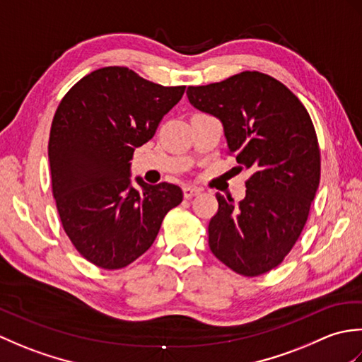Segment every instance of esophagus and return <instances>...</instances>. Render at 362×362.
<instances>
[{"label":"esophagus","instance_id":"34e87169","mask_svg":"<svg viewBox=\"0 0 362 362\" xmlns=\"http://www.w3.org/2000/svg\"><path fill=\"white\" fill-rule=\"evenodd\" d=\"M201 193V188H196V187H183V197L185 199H191L197 196Z\"/></svg>","mask_w":362,"mask_h":362}]
</instances>
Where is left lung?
Here are the masks:
<instances>
[{
	"mask_svg": "<svg viewBox=\"0 0 362 362\" xmlns=\"http://www.w3.org/2000/svg\"><path fill=\"white\" fill-rule=\"evenodd\" d=\"M187 95L222 121L228 156L250 171L241 202L216 194L210 249L236 274L263 275L294 247L319 187L320 149L310 113L284 83L259 71L188 87Z\"/></svg>",
	"mask_w": 362,
	"mask_h": 362,
	"instance_id": "obj_1",
	"label": "left lung"
}]
</instances>
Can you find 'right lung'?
Masks as SVG:
<instances>
[{
    "instance_id": "1",
    "label": "right lung",
    "mask_w": 362,
    "mask_h": 362,
    "mask_svg": "<svg viewBox=\"0 0 362 362\" xmlns=\"http://www.w3.org/2000/svg\"><path fill=\"white\" fill-rule=\"evenodd\" d=\"M185 93L127 66H104L68 90L54 113L48 156L52 196L66 236L81 255L115 271L156 241L182 189L161 182L130 187L135 148L156 135L160 121Z\"/></svg>"
}]
</instances>
